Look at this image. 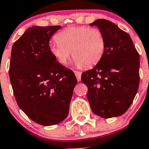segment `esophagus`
<instances>
[{
  "mask_svg": "<svg viewBox=\"0 0 149 149\" xmlns=\"http://www.w3.org/2000/svg\"><path fill=\"white\" fill-rule=\"evenodd\" d=\"M74 73L75 74L76 77H77V81H81V72H79V71H74Z\"/></svg>",
  "mask_w": 149,
  "mask_h": 149,
  "instance_id": "esophagus-1",
  "label": "esophagus"
}]
</instances>
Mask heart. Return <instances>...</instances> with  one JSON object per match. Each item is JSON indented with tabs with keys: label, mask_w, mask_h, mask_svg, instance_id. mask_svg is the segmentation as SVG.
<instances>
[{
	"label": "heart",
	"mask_w": 149,
	"mask_h": 149,
	"mask_svg": "<svg viewBox=\"0 0 149 149\" xmlns=\"http://www.w3.org/2000/svg\"><path fill=\"white\" fill-rule=\"evenodd\" d=\"M55 39L57 42L50 44L49 51L62 65L68 63L72 52L77 67L91 68L99 63L106 48L104 33L86 26L67 27L56 34Z\"/></svg>",
	"instance_id": "1"
}]
</instances>
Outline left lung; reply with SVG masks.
Masks as SVG:
<instances>
[{
  "label": "left lung",
  "mask_w": 149,
  "mask_h": 149,
  "mask_svg": "<svg viewBox=\"0 0 149 149\" xmlns=\"http://www.w3.org/2000/svg\"><path fill=\"white\" fill-rule=\"evenodd\" d=\"M106 48L103 57L90 70L83 72L81 81L88 87L87 98L96 115L108 119L124 114L131 106L139 84V55L131 36L116 24L98 19Z\"/></svg>",
  "instance_id": "1"
}]
</instances>
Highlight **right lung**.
<instances>
[{"instance_id": "add662e5", "label": "right lung", "mask_w": 149, "mask_h": 149, "mask_svg": "<svg viewBox=\"0 0 149 149\" xmlns=\"http://www.w3.org/2000/svg\"><path fill=\"white\" fill-rule=\"evenodd\" d=\"M60 26H33L13 45L10 82L18 107L31 120L44 126L67 117L77 78L49 51L51 36Z\"/></svg>"}]
</instances>
